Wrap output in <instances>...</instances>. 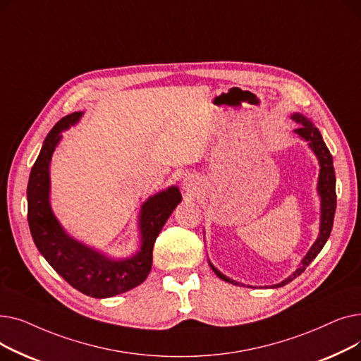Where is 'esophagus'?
Listing matches in <instances>:
<instances>
[{
	"label": "esophagus",
	"mask_w": 361,
	"mask_h": 361,
	"mask_svg": "<svg viewBox=\"0 0 361 361\" xmlns=\"http://www.w3.org/2000/svg\"><path fill=\"white\" fill-rule=\"evenodd\" d=\"M197 184H199V183H197L195 178L188 177V178H185V181H184V184H183V185H184V188H185L187 192L195 193V192L197 190V188H199V187H197Z\"/></svg>",
	"instance_id": "esophagus-1"
}]
</instances>
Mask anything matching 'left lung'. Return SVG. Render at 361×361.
Listing matches in <instances>:
<instances>
[{"label": "left lung", "mask_w": 361, "mask_h": 361, "mask_svg": "<svg viewBox=\"0 0 361 361\" xmlns=\"http://www.w3.org/2000/svg\"><path fill=\"white\" fill-rule=\"evenodd\" d=\"M293 120L295 123L300 124L298 128H295V133L306 139L312 147V150L316 154L319 164H320V174H319V184H317V192L320 195L322 199V216H320V234L316 240V243L312 245V249L309 250V253L306 255V257L301 260L300 268L291 275L288 276L286 281H282L281 283L275 287H283L287 286L288 282H291L294 278H297L298 275H301L302 272L306 271V268L313 262V259L319 255V252L324 249L325 243L328 241L331 231H332V225H334V216H335V209H336V192H335V169H334V164H332V155L329 149L326 147L324 139L320 136V131L309 121L306 120V117L300 116V114H294ZM211 264V263H209ZM212 271L224 281L231 282L234 286H238L237 281H233L230 278H226L225 275H222L215 267L211 264Z\"/></svg>", "instance_id": "obj_1"}]
</instances>
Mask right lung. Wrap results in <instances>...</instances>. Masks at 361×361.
Wrapping results in <instances>:
<instances>
[{"instance_id": "add662e5", "label": "right lung", "mask_w": 361, "mask_h": 361, "mask_svg": "<svg viewBox=\"0 0 361 361\" xmlns=\"http://www.w3.org/2000/svg\"><path fill=\"white\" fill-rule=\"evenodd\" d=\"M80 116L82 112L68 114L51 128L44 140L27 183V221L37 250L56 274L86 295L106 298L130 291L147 278L155 240L181 202V195L177 187H169L143 203L140 212L142 249L131 259L109 260L68 237L49 206V161L61 139V131L78 121Z\"/></svg>"}]
</instances>
